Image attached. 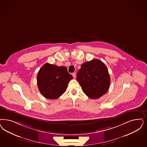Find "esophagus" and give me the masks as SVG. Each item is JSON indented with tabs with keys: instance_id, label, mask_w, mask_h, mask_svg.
<instances>
[{
	"instance_id": "obj_1",
	"label": "esophagus",
	"mask_w": 147,
	"mask_h": 147,
	"mask_svg": "<svg viewBox=\"0 0 147 147\" xmlns=\"http://www.w3.org/2000/svg\"><path fill=\"white\" fill-rule=\"evenodd\" d=\"M72 76H73L74 78H76V73H73L72 74Z\"/></svg>"
}]
</instances>
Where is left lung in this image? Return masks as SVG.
Masks as SVG:
<instances>
[{
    "instance_id": "left-lung-1",
    "label": "left lung",
    "mask_w": 147,
    "mask_h": 147,
    "mask_svg": "<svg viewBox=\"0 0 147 147\" xmlns=\"http://www.w3.org/2000/svg\"><path fill=\"white\" fill-rule=\"evenodd\" d=\"M84 93L91 99H98L108 91L110 77L107 66L98 59L84 62L76 74Z\"/></svg>"
}]
</instances>
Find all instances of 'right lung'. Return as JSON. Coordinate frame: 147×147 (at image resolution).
Listing matches in <instances>:
<instances>
[{
  "mask_svg": "<svg viewBox=\"0 0 147 147\" xmlns=\"http://www.w3.org/2000/svg\"><path fill=\"white\" fill-rule=\"evenodd\" d=\"M72 78L66 67L47 63L38 72L37 86L43 96L49 99H55L66 91Z\"/></svg>",
  "mask_w": 147,
  "mask_h": 147,
  "instance_id": "obj_1",
  "label": "right lung"
}]
</instances>
